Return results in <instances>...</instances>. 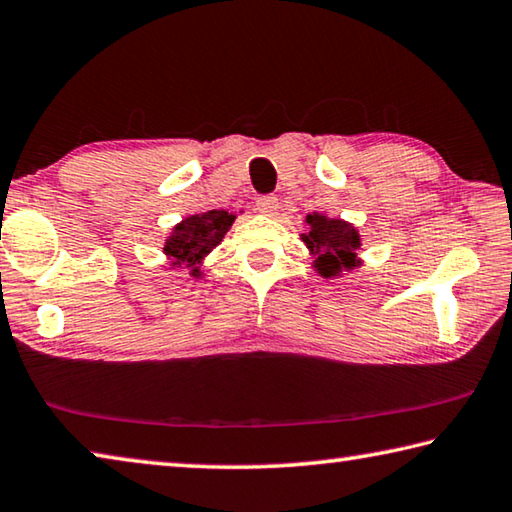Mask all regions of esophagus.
<instances>
[{
	"instance_id": "esophagus-1",
	"label": "esophagus",
	"mask_w": 512,
	"mask_h": 512,
	"mask_svg": "<svg viewBox=\"0 0 512 512\" xmlns=\"http://www.w3.org/2000/svg\"><path fill=\"white\" fill-rule=\"evenodd\" d=\"M255 207H257V212H262V214H275V210H277V198L273 196V194H264V196H257V201H255Z\"/></svg>"
}]
</instances>
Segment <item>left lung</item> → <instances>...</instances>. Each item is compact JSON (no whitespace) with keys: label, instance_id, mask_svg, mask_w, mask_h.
<instances>
[{"label":"left lung","instance_id":"1","mask_svg":"<svg viewBox=\"0 0 512 512\" xmlns=\"http://www.w3.org/2000/svg\"><path fill=\"white\" fill-rule=\"evenodd\" d=\"M311 225L309 235H302L309 250L318 255V273L336 275L341 268L357 266V250L361 246L357 230L341 219H327V216H307Z\"/></svg>","mask_w":512,"mask_h":512}]
</instances>
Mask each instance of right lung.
I'll list each match as a JSON object with an SVG mask.
<instances>
[{"label": "right lung", "instance_id": "1", "mask_svg": "<svg viewBox=\"0 0 512 512\" xmlns=\"http://www.w3.org/2000/svg\"><path fill=\"white\" fill-rule=\"evenodd\" d=\"M232 221H235V216L225 210L189 216L173 228L167 244H164V253L169 255L173 266H187L192 268V275H198V262L221 244Z\"/></svg>", "mask_w": 512, "mask_h": 512}]
</instances>
